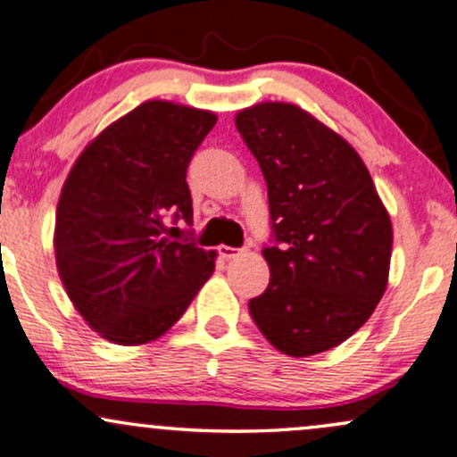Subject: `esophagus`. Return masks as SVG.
<instances>
[{
  "mask_svg": "<svg viewBox=\"0 0 457 457\" xmlns=\"http://www.w3.org/2000/svg\"><path fill=\"white\" fill-rule=\"evenodd\" d=\"M238 249H234V246H219V255L223 257V260H234V257H238Z\"/></svg>",
  "mask_w": 457,
  "mask_h": 457,
  "instance_id": "esophagus-1",
  "label": "esophagus"
}]
</instances>
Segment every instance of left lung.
Returning <instances> with one entry per match:
<instances>
[{
    "instance_id": "left-lung-1",
    "label": "left lung",
    "mask_w": 457,
    "mask_h": 457,
    "mask_svg": "<svg viewBox=\"0 0 457 457\" xmlns=\"http://www.w3.org/2000/svg\"><path fill=\"white\" fill-rule=\"evenodd\" d=\"M234 120L266 179L274 234L253 321L285 355L338 347L387 289L389 212L355 148L306 110L262 102Z\"/></svg>"
}]
</instances>
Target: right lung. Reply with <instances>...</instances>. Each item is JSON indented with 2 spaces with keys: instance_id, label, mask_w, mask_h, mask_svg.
<instances>
[{
  "instance_id": "add662e5",
  "label": "right lung",
  "mask_w": 457,
  "mask_h": 457,
  "mask_svg": "<svg viewBox=\"0 0 457 457\" xmlns=\"http://www.w3.org/2000/svg\"><path fill=\"white\" fill-rule=\"evenodd\" d=\"M214 123L211 110L145 102L93 138L65 179L57 270L74 309L110 343L163 337L211 278L217 253L170 240L166 219H194L187 166Z\"/></svg>"
}]
</instances>
